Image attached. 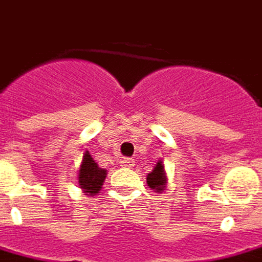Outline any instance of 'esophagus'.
<instances>
[{
	"instance_id": "esophagus-1",
	"label": "esophagus",
	"mask_w": 262,
	"mask_h": 262,
	"mask_svg": "<svg viewBox=\"0 0 262 262\" xmlns=\"http://www.w3.org/2000/svg\"><path fill=\"white\" fill-rule=\"evenodd\" d=\"M120 165L124 168H132L135 165V161L132 158H123L122 161H120Z\"/></svg>"
}]
</instances>
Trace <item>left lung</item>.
<instances>
[{
  "instance_id": "left-lung-1",
  "label": "left lung",
  "mask_w": 262,
  "mask_h": 262,
  "mask_svg": "<svg viewBox=\"0 0 262 262\" xmlns=\"http://www.w3.org/2000/svg\"><path fill=\"white\" fill-rule=\"evenodd\" d=\"M146 183H148L149 188L155 190L157 193H162L167 187V176H165V169H164V164L159 159L157 165L150 171L146 177Z\"/></svg>"
}]
</instances>
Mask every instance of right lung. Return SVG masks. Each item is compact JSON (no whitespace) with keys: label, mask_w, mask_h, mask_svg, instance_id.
Here are the masks:
<instances>
[{"label":"right lung","mask_w":262,"mask_h":262,"mask_svg":"<svg viewBox=\"0 0 262 262\" xmlns=\"http://www.w3.org/2000/svg\"><path fill=\"white\" fill-rule=\"evenodd\" d=\"M105 177H107V171L98 167V164L91 158L90 152L86 150L82 157V164L78 172V181L82 191L86 193V195H95L101 190Z\"/></svg>","instance_id":"obj_1"}]
</instances>
